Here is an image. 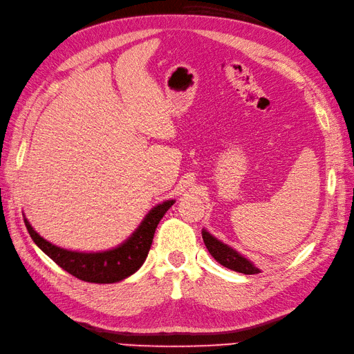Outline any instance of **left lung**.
Wrapping results in <instances>:
<instances>
[{
    "label": "left lung",
    "mask_w": 354,
    "mask_h": 354,
    "mask_svg": "<svg viewBox=\"0 0 354 354\" xmlns=\"http://www.w3.org/2000/svg\"><path fill=\"white\" fill-rule=\"evenodd\" d=\"M203 241H204V245L207 247L209 253L215 257V261L218 263H221L223 266H225V268L233 270L236 272H242V274L261 272V270L256 268V266L251 263L248 259L236 253L233 248L227 247L225 243H223L221 241L215 239L206 230H203Z\"/></svg>",
    "instance_id": "8db88e82"
}]
</instances>
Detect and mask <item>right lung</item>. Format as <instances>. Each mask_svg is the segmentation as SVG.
Instances as JSON below:
<instances>
[{
    "instance_id": "right-lung-1",
    "label": "right lung",
    "mask_w": 354,
    "mask_h": 354,
    "mask_svg": "<svg viewBox=\"0 0 354 354\" xmlns=\"http://www.w3.org/2000/svg\"><path fill=\"white\" fill-rule=\"evenodd\" d=\"M172 204L174 200L163 201L156 206L130 239L118 248L101 251V253H78V251L56 247L39 236L27 219H24V223L36 245L71 276L89 283H115L131 276L142 266L150 251L156 227Z\"/></svg>"
}]
</instances>
